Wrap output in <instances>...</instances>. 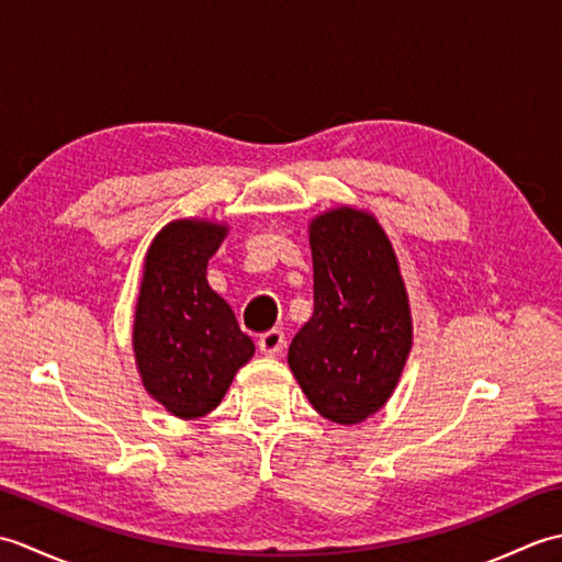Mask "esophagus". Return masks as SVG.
Returning <instances> with one entry per match:
<instances>
[{"instance_id": "obj_1", "label": "esophagus", "mask_w": 562, "mask_h": 562, "mask_svg": "<svg viewBox=\"0 0 562 562\" xmlns=\"http://www.w3.org/2000/svg\"><path fill=\"white\" fill-rule=\"evenodd\" d=\"M258 348H260L262 355H268V357L280 355L282 348H284V333L280 328H272L268 333H262L260 340H258Z\"/></svg>"}]
</instances>
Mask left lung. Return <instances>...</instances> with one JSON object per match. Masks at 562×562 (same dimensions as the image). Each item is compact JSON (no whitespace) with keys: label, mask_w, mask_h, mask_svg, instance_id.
<instances>
[{"label":"left lung","mask_w":562,"mask_h":562,"mask_svg":"<svg viewBox=\"0 0 562 562\" xmlns=\"http://www.w3.org/2000/svg\"><path fill=\"white\" fill-rule=\"evenodd\" d=\"M314 316L288 362L308 403L338 425L374 415L396 389L413 345L398 258L374 214L338 207L308 224Z\"/></svg>","instance_id":"1"}]
</instances>
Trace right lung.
Listing matches in <instances>:
<instances>
[{"label": "right lung", "instance_id": "1", "mask_svg": "<svg viewBox=\"0 0 562 562\" xmlns=\"http://www.w3.org/2000/svg\"><path fill=\"white\" fill-rule=\"evenodd\" d=\"M226 224L176 220L154 238L142 272L133 348L149 396L181 420L222 403L234 374L256 352L222 296L207 284V260Z\"/></svg>", "mask_w": 562, "mask_h": 562}]
</instances>
